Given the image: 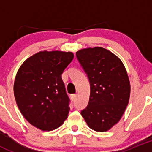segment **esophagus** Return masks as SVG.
Masks as SVG:
<instances>
[{
  "instance_id": "34e87169",
  "label": "esophagus",
  "mask_w": 152,
  "mask_h": 152,
  "mask_svg": "<svg viewBox=\"0 0 152 152\" xmlns=\"http://www.w3.org/2000/svg\"><path fill=\"white\" fill-rule=\"evenodd\" d=\"M70 97H71L72 100L74 101L75 99H76V97H77V94H76H76H72L71 96H70Z\"/></svg>"
}]
</instances>
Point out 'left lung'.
Instances as JSON below:
<instances>
[{"label": "left lung", "instance_id": "1", "mask_svg": "<svg viewBox=\"0 0 152 152\" xmlns=\"http://www.w3.org/2000/svg\"><path fill=\"white\" fill-rule=\"evenodd\" d=\"M88 76V105L81 115L88 126L107 132L121 118L130 97V82L122 61L102 47L87 48L76 53Z\"/></svg>", "mask_w": 152, "mask_h": 152}]
</instances>
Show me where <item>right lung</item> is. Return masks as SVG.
Wrapping results in <instances>:
<instances>
[{"label": "right lung", "instance_id": "1", "mask_svg": "<svg viewBox=\"0 0 152 152\" xmlns=\"http://www.w3.org/2000/svg\"><path fill=\"white\" fill-rule=\"evenodd\" d=\"M73 57L70 51H39L26 59L17 72V105L23 116L39 129H55L68 116L69 99L62 73Z\"/></svg>", "mask_w": 152, "mask_h": 152}]
</instances>
